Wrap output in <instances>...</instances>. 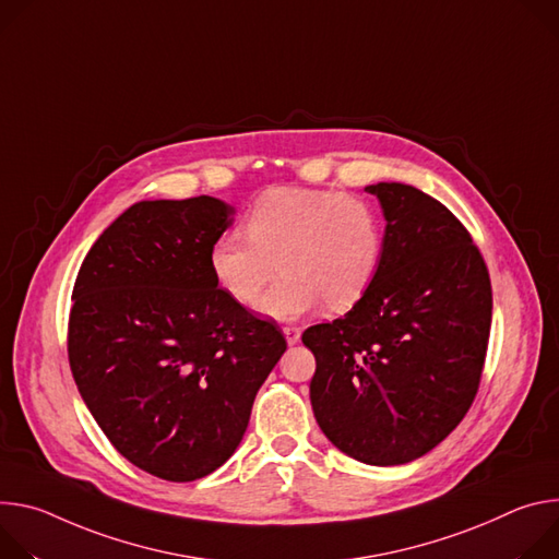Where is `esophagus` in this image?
<instances>
[{"instance_id":"obj_1","label":"esophagus","mask_w":559,"mask_h":559,"mask_svg":"<svg viewBox=\"0 0 559 559\" xmlns=\"http://www.w3.org/2000/svg\"><path fill=\"white\" fill-rule=\"evenodd\" d=\"M282 333H284V337H286V342L293 346V344H297L299 340H301V331L297 329V326H284L282 329Z\"/></svg>"}]
</instances>
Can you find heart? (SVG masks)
<instances>
[{"label": "heart", "mask_w": 559, "mask_h": 559, "mask_svg": "<svg viewBox=\"0 0 559 559\" xmlns=\"http://www.w3.org/2000/svg\"><path fill=\"white\" fill-rule=\"evenodd\" d=\"M243 239L211 243L209 269L239 308L260 304L271 318L290 320L322 301L333 313L353 308L373 286L384 262V224L364 198L318 189H273L239 222Z\"/></svg>", "instance_id": "obj_1"}]
</instances>
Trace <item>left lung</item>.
<instances>
[{
    "label": "left lung",
    "mask_w": 559,
    "mask_h": 559,
    "mask_svg": "<svg viewBox=\"0 0 559 559\" xmlns=\"http://www.w3.org/2000/svg\"><path fill=\"white\" fill-rule=\"evenodd\" d=\"M386 217L378 280L344 318L306 329L311 404L348 457L395 466L436 449L468 413L486 359L492 290L464 224L415 186H366Z\"/></svg>",
    "instance_id": "obj_1"
}]
</instances>
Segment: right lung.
Segmentation results:
<instances>
[{
	"label": "right lung",
	"instance_id": "right-lung-1",
	"mask_svg": "<svg viewBox=\"0 0 559 559\" xmlns=\"http://www.w3.org/2000/svg\"><path fill=\"white\" fill-rule=\"evenodd\" d=\"M233 215L209 195L138 202L91 246L73 288L80 395L123 457L168 481L200 479L235 453L286 350L277 324L211 275L209 248Z\"/></svg>",
	"mask_w": 559,
	"mask_h": 559
}]
</instances>
